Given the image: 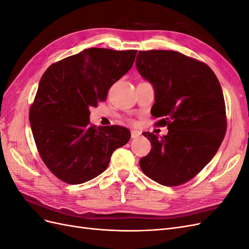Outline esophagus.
Instances as JSON below:
<instances>
[{
    "label": "esophagus",
    "instance_id": "34e87169",
    "mask_svg": "<svg viewBox=\"0 0 249 249\" xmlns=\"http://www.w3.org/2000/svg\"><path fill=\"white\" fill-rule=\"evenodd\" d=\"M140 134L141 133L139 131H137V130H132L131 131V137L132 138H137Z\"/></svg>",
    "mask_w": 249,
    "mask_h": 249
}]
</instances>
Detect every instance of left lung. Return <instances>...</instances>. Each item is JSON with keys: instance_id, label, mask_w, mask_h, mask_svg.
<instances>
[{"instance_id": "8db88e82", "label": "left lung", "mask_w": 249, "mask_h": 249, "mask_svg": "<svg viewBox=\"0 0 249 249\" xmlns=\"http://www.w3.org/2000/svg\"><path fill=\"white\" fill-rule=\"evenodd\" d=\"M136 67L155 88L156 125L168 129L161 138L143 133L152 148L140 168L163 186L183 185L213 159L227 132L220 83L205 62L175 51H140Z\"/></svg>"}]
</instances>
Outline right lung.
<instances>
[{"label":"right lung","instance_id":"right-lung-1","mask_svg":"<svg viewBox=\"0 0 249 249\" xmlns=\"http://www.w3.org/2000/svg\"><path fill=\"white\" fill-rule=\"evenodd\" d=\"M136 54L90 48L53 63L42 74L30 124L41 160L62 182L78 185L100 176L113 152L130 140L126 127L90 124L89 108L106 101Z\"/></svg>","mask_w":249,"mask_h":249}]
</instances>
